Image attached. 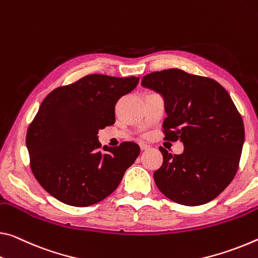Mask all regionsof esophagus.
<instances>
[{
    "mask_svg": "<svg viewBox=\"0 0 258 258\" xmlns=\"http://www.w3.org/2000/svg\"><path fill=\"white\" fill-rule=\"evenodd\" d=\"M140 148H141V150H147V149L150 148V146L146 145V144H140Z\"/></svg>",
    "mask_w": 258,
    "mask_h": 258,
    "instance_id": "esophagus-1",
    "label": "esophagus"
}]
</instances>
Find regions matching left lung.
<instances>
[{"label":"left lung","instance_id":"1","mask_svg":"<svg viewBox=\"0 0 258 258\" xmlns=\"http://www.w3.org/2000/svg\"><path fill=\"white\" fill-rule=\"evenodd\" d=\"M141 85L164 99L165 139L183 144L180 155L159 147L158 189L188 207L212 201L234 178L244 142L242 118L230 94L214 79L179 69L149 73Z\"/></svg>","mask_w":258,"mask_h":258}]
</instances>
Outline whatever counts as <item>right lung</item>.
I'll return each mask as SVG.
<instances>
[{"label":"right lung","mask_w":258,"mask_h":258,"mask_svg":"<svg viewBox=\"0 0 258 258\" xmlns=\"http://www.w3.org/2000/svg\"><path fill=\"white\" fill-rule=\"evenodd\" d=\"M139 77L89 75L49 93L28 126L26 147L39 183L58 201L88 207L107 198L136 162L140 147L100 150V130L114 124V107Z\"/></svg>","instance_id":"right-lung-1"}]
</instances>
